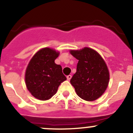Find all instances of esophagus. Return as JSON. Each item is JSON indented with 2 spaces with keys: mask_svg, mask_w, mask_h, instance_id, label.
<instances>
[{
  "mask_svg": "<svg viewBox=\"0 0 133 133\" xmlns=\"http://www.w3.org/2000/svg\"><path fill=\"white\" fill-rule=\"evenodd\" d=\"M71 78V75H68V76H67V79H68V80H70Z\"/></svg>",
  "mask_w": 133,
  "mask_h": 133,
  "instance_id": "obj_1",
  "label": "esophagus"
}]
</instances>
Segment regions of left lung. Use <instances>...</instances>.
<instances>
[{"label":"left lung","mask_w":133,"mask_h":133,"mask_svg":"<svg viewBox=\"0 0 133 133\" xmlns=\"http://www.w3.org/2000/svg\"><path fill=\"white\" fill-rule=\"evenodd\" d=\"M78 62L76 72L70 80L79 97L94 101L105 92L109 80V73L104 59L98 53L89 48L71 50Z\"/></svg>","instance_id":"8db88e82"}]
</instances>
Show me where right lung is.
<instances>
[{
  "mask_svg": "<svg viewBox=\"0 0 133 133\" xmlns=\"http://www.w3.org/2000/svg\"><path fill=\"white\" fill-rule=\"evenodd\" d=\"M59 52L49 48L41 49L31 59L26 68L25 81L28 91L41 100L50 99L66 80L60 65L55 63Z\"/></svg>",
  "mask_w": 133,
  "mask_h": 133,
  "instance_id": "1",
  "label": "right lung"
}]
</instances>
